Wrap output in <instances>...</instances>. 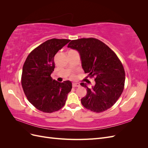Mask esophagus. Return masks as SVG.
<instances>
[{"label": "esophagus", "instance_id": "obj_1", "mask_svg": "<svg viewBox=\"0 0 148 148\" xmlns=\"http://www.w3.org/2000/svg\"><path fill=\"white\" fill-rule=\"evenodd\" d=\"M72 86H73V88L79 87V86H80V84H79V83H73L72 84Z\"/></svg>", "mask_w": 148, "mask_h": 148}]
</instances>
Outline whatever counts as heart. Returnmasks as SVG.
Returning a JSON list of instances; mask_svg holds the SVG:
<instances>
[{
	"label": "heart",
	"mask_w": 148,
	"mask_h": 148,
	"mask_svg": "<svg viewBox=\"0 0 148 148\" xmlns=\"http://www.w3.org/2000/svg\"><path fill=\"white\" fill-rule=\"evenodd\" d=\"M71 78H74V76H71Z\"/></svg>",
	"instance_id": "heart-1"
}]
</instances>
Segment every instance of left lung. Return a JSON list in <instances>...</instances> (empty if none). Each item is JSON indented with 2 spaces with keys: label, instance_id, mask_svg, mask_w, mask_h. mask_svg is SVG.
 <instances>
[{
  "label": "left lung",
  "instance_id": "left-lung-1",
  "mask_svg": "<svg viewBox=\"0 0 148 148\" xmlns=\"http://www.w3.org/2000/svg\"><path fill=\"white\" fill-rule=\"evenodd\" d=\"M67 47L78 52L84 73L95 78V85L91 88L80 83L87 91L81 99L82 105L98 113L110 108L122 95L125 84V70L117 55L104 42L92 38L72 40Z\"/></svg>",
  "mask_w": 148,
  "mask_h": 148
}]
</instances>
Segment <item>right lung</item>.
<instances>
[{
	"label": "right lung",
	"instance_id": "1",
	"mask_svg": "<svg viewBox=\"0 0 148 148\" xmlns=\"http://www.w3.org/2000/svg\"><path fill=\"white\" fill-rule=\"evenodd\" d=\"M70 39H51L43 42L26 58L23 66L21 85L28 100L37 109L51 113L65 104L72 84L58 82L51 77L55 68L54 56Z\"/></svg>",
	"mask_w": 148,
	"mask_h": 148
}]
</instances>
